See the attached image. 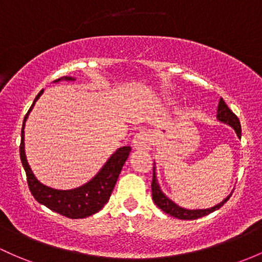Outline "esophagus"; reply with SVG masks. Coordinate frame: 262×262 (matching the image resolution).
<instances>
[{
  "label": "esophagus",
  "mask_w": 262,
  "mask_h": 262,
  "mask_svg": "<svg viewBox=\"0 0 262 262\" xmlns=\"http://www.w3.org/2000/svg\"><path fill=\"white\" fill-rule=\"evenodd\" d=\"M133 148L136 150H150L154 145V136L151 132L142 130L133 138Z\"/></svg>",
  "instance_id": "obj_1"
}]
</instances>
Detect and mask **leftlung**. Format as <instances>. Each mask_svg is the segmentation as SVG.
<instances>
[{
    "instance_id": "obj_1",
    "label": "left lung",
    "mask_w": 262,
    "mask_h": 262,
    "mask_svg": "<svg viewBox=\"0 0 262 262\" xmlns=\"http://www.w3.org/2000/svg\"><path fill=\"white\" fill-rule=\"evenodd\" d=\"M217 119L220 122L225 123V124H229L232 126L235 130V133L237 134L238 138H241V125L238 118L230 111V108L226 105V103L224 102L223 98H220L219 105H217ZM155 163L153 166V182H151V196H153V200L155 205L159 209H162L164 212L171 215V216L177 217V219L182 220H195L199 219V217L205 216V215L210 214V212L217 210L220 209L224 204L226 203L231 196V192L225 198L221 203L217 204V205L212 206V208L209 209H196V210H189V209H184L182 206H179L178 204H175L173 200L169 199L165 194H164L162 188H160L159 183H158L157 179V173H155Z\"/></svg>"
}]
</instances>
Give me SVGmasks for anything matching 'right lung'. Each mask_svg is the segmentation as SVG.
<instances>
[{
  "instance_id": "obj_1",
  "label": "right lung",
  "mask_w": 262,
  "mask_h": 262,
  "mask_svg": "<svg viewBox=\"0 0 262 262\" xmlns=\"http://www.w3.org/2000/svg\"><path fill=\"white\" fill-rule=\"evenodd\" d=\"M74 80L72 77H62L56 79L54 82L59 80ZM43 89L37 94L34 102L31 105L30 111L26 114L24 125L21 132V145H19V155H21V162L27 175L28 188L34 196V199L42 205L47 206L51 210L58 212V214L67 216L70 219H83V217L91 216V215L98 212L103 206L107 204L116 185L120 170L124 165L125 160L128 159V155L130 153V146H122L119 148L108 162L103 165V168L98 171V174L89 180L87 184L79 186V188L71 189V190H57V189L46 186L45 184L38 182L34 177L33 171L31 170L30 164L27 162L25 153V123L27 120L28 114L32 111L34 103L41 97Z\"/></svg>"
}]
</instances>
